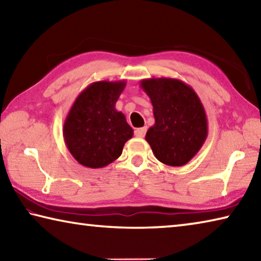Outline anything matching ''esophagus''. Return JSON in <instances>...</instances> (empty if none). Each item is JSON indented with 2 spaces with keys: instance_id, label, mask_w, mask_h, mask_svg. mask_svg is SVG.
Listing matches in <instances>:
<instances>
[{
  "instance_id": "esophagus-1",
  "label": "esophagus",
  "mask_w": 261,
  "mask_h": 261,
  "mask_svg": "<svg viewBox=\"0 0 261 261\" xmlns=\"http://www.w3.org/2000/svg\"><path fill=\"white\" fill-rule=\"evenodd\" d=\"M146 131H147V127H139V129L135 130V135L137 137H139V138H144L145 135H146Z\"/></svg>"
}]
</instances>
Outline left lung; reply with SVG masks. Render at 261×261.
<instances>
[{
	"instance_id": "obj_1",
	"label": "left lung",
	"mask_w": 261,
	"mask_h": 261,
	"mask_svg": "<svg viewBox=\"0 0 261 261\" xmlns=\"http://www.w3.org/2000/svg\"><path fill=\"white\" fill-rule=\"evenodd\" d=\"M140 87L151 99L155 118L145 137L153 154L167 166L187 165L208 134L199 96L191 86L175 78L143 79Z\"/></svg>"
}]
</instances>
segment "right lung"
Here are the masks:
<instances>
[{"label":"right lung","instance_id":"obj_1","mask_svg":"<svg viewBox=\"0 0 261 261\" xmlns=\"http://www.w3.org/2000/svg\"><path fill=\"white\" fill-rule=\"evenodd\" d=\"M125 81H101L81 92L63 124L65 145L78 163L103 168L121 155L134 136L124 114L115 108Z\"/></svg>","mask_w":261,"mask_h":261}]
</instances>
